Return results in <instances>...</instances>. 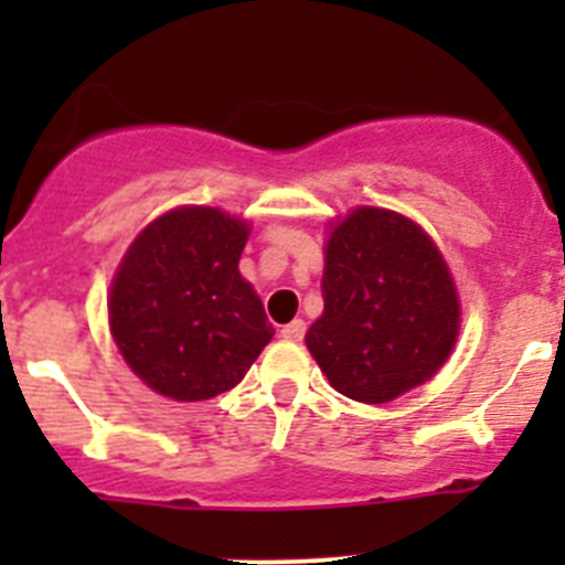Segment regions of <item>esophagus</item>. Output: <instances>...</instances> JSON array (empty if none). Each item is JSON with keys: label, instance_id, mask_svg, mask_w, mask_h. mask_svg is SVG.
<instances>
[{"label": "esophagus", "instance_id": "34e87169", "mask_svg": "<svg viewBox=\"0 0 565 565\" xmlns=\"http://www.w3.org/2000/svg\"><path fill=\"white\" fill-rule=\"evenodd\" d=\"M282 337L291 339V342H299V339L306 337V322H302V319H294V322L282 326Z\"/></svg>", "mask_w": 565, "mask_h": 565}]
</instances>
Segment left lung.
I'll list each match as a JSON object with an SVG mask.
<instances>
[{
  "label": "left lung",
  "instance_id": "8db88e82",
  "mask_svg": "<svg viewBox=\"0 0 565 565\" xmlns=\"http://www.w3.org/2000/svg\"><path fill=\"white\" fill-rule=\"evenodd\" d=\"M322 299L306 344L333 391L353 402H393L436 376L456 348L452 274L404 214L359 206L331 228Z\"/></svg>",
  "mask_w": 565,
  "mask_h": 565
}]
</instances>
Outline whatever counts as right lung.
<instances>
[{"label": "right lung", "mask_w": 565, "mask_h": 565, "mask_svg": "<svg viewBox=\"0 0 565 565\" xmlns=\"http://www.w3.org/2000/svg\"><path fill=\"white\" fill-rule=\"evenodd\" d=\"M248 223L181 206L149 223L113 277L109 331L124 362L161 396L232 391L271 342L263 302L239 274Z\"/></svg>", "instance_id": "add662e5"}]
</instances>
